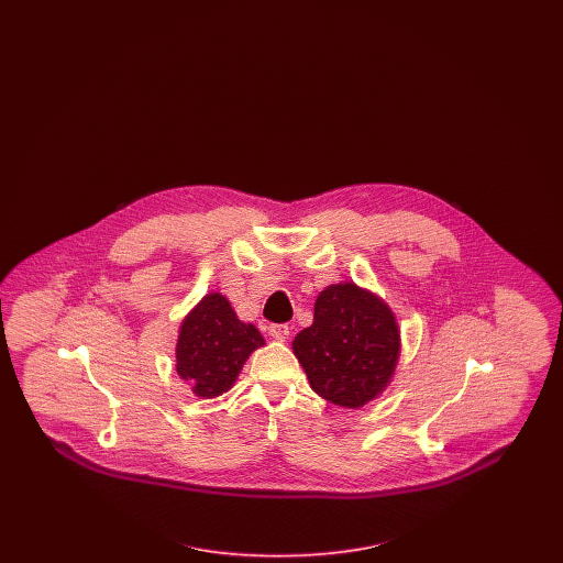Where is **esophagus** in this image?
Here are the masks:
<instances>
[{
	"instance_id": "obj_1",
	"label": "esophagus",
	"mask_w": 563,
	"mask_h": 563,
	"mask_svg": "<svg viewBox=\"0 0 563 563\" xmlns=\"http://www.w3.org/2000/svg\"><path fill=\"white\" fill-rule=\"evenodd\" d=\"M268 333L274 338V340L285 342V340L289 338V333H291V327H289V324H285V322H280V324H269Z\"/></svg>"
}]
</instances>
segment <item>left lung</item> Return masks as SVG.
<instances>
[{"mask_svg": "<svg viewBox=\"0 0 563 563\" xmlns=\"http://www.w3.org/2000/svg\"><path fill=\"white\" fill-rule=\"evenodd\" d=\"M399 349L390 308L352 283L327 287L314 303V322L294 340L295 356L312 390L350 409L363 407L386 388Z\"/></svg>", "mask_w": 563, "mask_h": 563, "instance_id": "1", "label": "left lung"}]
</instances>
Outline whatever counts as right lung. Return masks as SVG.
<instances>
[{"label":"right lung","mask_w":563,"mask_h":563,"mask_svg":"<svg viewBox=\"0 0 563 563\" xmlns=\"http://www.w3.org/2000/svg\"><path fill=\"white\" fill-rule=\"evenodd\" d=\"M264 346L251 322L239 321L223 295H207L181 324L177 342V374L202 399L232 388L244 361Z\"/></svg>","instance_id":"right-lung-1"}]
</instances>
